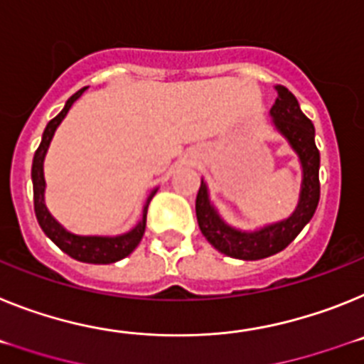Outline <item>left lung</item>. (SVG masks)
<instances>
[{
	"instance_id": "obj_1",
	"label": "left lung",
	"mask_w": 364,
	"mask_h": 364,
	"mask_svg": "<svg viewBox=\"0 0 364 364\" xmlns=\"http://www.w3.org/2000/svg\"><path fill=\"white\" fill-rule=\"evenodd\" d=\"M277 100L269 109L273 126L291 146L302 166V183L296 208L286 220L274 221L257 230H242L229 225L208 198L207 183L196 198V216L207 242L220 252L238 260H262L286 249L315 214L321 198L318 166L321 154L315 144L314 122L302 113L295 95L284 86H277Z\"/></svg>"
}]
</instances>
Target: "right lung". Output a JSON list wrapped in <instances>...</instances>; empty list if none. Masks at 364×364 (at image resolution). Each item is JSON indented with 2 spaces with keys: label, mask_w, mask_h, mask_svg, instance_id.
I'll return each mask as SVG.
<instances>
[{
  "label": "right lung",
  "mask_w": 364,
  "mask_h": 364,
  "mask_svg": "<svg viewBox=\"0 0 364 364\" xmlns=\"http://www.w3.org/2000/svg\"><path fill=\"white\" fill-rule=\"evenodd\" d=\"M87 87H82L80 91L69 97V100L65 102L64 109L58 113V115L49 121V124L46 126L42 135V143L38 146L36 154H34L33 159V172H31V178H33V192H34V213H36V220L42 227V230L46 232V236L49 240L58 245L65 255H69L71 258L78 262H86V264H113V262H119L122 258H126L129 252L134 251L139 245L141 238L144 235V227H146V213L148 205H150L151 198L157 192V188L150 192V196L144 201L143 207V218L139 221L137 225L132 230L124 232V235L119 236H80L69 232L65 227H62V223L53 218V214L47 210L46 205V178H43V161H46L47 150H49V144L53 141V135H55L56 128L60 126V122L64 121L68 112L71 109V106L75 104V100L80 99L82 93L86 91Z\"/></svg>",
  "instance_id": "add662e5"
}]
</instances>
